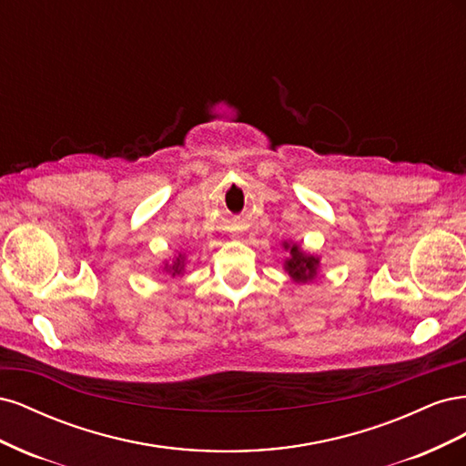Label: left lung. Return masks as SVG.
I'll list each match as a JSON object with an SVG mask.
<instances>
[{
  "instance_id": "left-lung-1",
  "label": "left lung",
  "mask_w": 466,
  "mask_h": 466,
  "mask_svg": "<svg viewBox=\"0 0 466 466\" xmlns=\"http://www.w3.org/2000/svg\"><path fill=\"white\" fill-rule=\"evenodd\" d=\"M288 257L284 260V270L289 274V278L295 284H307V281H313L320 270V257L315 252L303 250L299 243L284 241L281 243Z\"/></svg>"
}]
</instances>
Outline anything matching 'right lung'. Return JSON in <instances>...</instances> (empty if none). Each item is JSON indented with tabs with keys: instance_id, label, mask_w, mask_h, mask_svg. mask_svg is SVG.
Returning <instances> with one entry per match:
<instances>
[{
	"instance_id": "obj_1",
	"label": "right lung",
	"mask_w": 466,
	"mask_h": 466,
	"mask_svg": "<svg viewBox=\"0 0 466 466\" xmlns=\"http://www.w3.org/2000/svg\"><path fill=\"white\" fill-rule=\"evenodd\" d=\"M161 272L167 274V276H171V278L185 276V272H187V252L178 250L177 255L173 257V260H165L161 264Z\"/></svg>"
}]
</instances>
